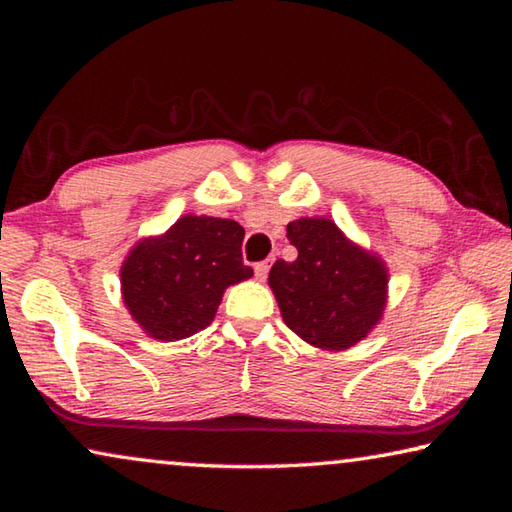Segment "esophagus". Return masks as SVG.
I'll list each match as a JSON object with an SVG mask.
<instances>
[{"label":"esophagus","mask_w":512,"mask_h":512,"mask_svg":"<svg viewBox=\"0 0 512 512\" xmlns=\"http://www.w3.org/2000/svg\"><path fill=\"white\" fill-rule=\"evenodd\" d=\"M266 275H268V259H264V262H257L255 264V277L257 280H266Z\"/></svg>","instance_id":"1"}]
</instances>
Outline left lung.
<instances>
[{
    "mask_svg": "<svg viewBox=\"0 0 512 512\" xmlns=\"http://www.w3.org/2000/svg\"><path fill=\"white\" fill-rule=\"evenodd\" d=\"M287 237L298 257L277 259L268 273L284 323L323 350L359 343L386 307L384 264L350 244L329 219L293 221Z\"/></svg>",
    "mask_w": 512,
    "mask_h": 512,
    "instance_id": "left-lung-1",
    "label": "left lung"
}]
</instances>
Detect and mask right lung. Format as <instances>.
I'll list each match as a JSON object with an SVG mask.
<instances>
[{
    "label": "right lung",
    "instance_id": "add662e5",
    "mask_svg": "<svg viewBox=\"0 0 512 512\" xmlns=\"http://www.w3.org/2000/svg\"><path fill=\"white\" fill-rule=\"evenodd\" d=\"M244 228L232 219L187 214L158 239L137 244L121 266L131 316L153 339L180 341L214 320L223 291L248 280Z\"/></svg>",
    "mask_w": 512,
    "mask_h": 512
}]
</instances>
